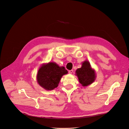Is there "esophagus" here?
<instances>
[{"label": "esophagus", "instance_id": "esophagus-1", "mask_svg": "<svg viewBox=\"0 0 129 129\" xmlns=\"http://www.w3.org/2000/svg\"><path fill=\"white\" fill-rule=\"evenodd\" d=\"M73 73V70H69V74H72Z\"/></svg>", "mask_w": 129, "mask_h": 129}]
</instances>
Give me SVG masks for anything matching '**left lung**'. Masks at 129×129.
I'll return each instance as SVG.
<instances>
[{
	"label": "left lung",
	"mask_w": 129,
	"mask_h": 129,
	"mask_svg": "<svg viewBox=\"0 0 129 129\" xmlns=\"http://www.w3.org/2000/svg\"><path fill=\"white\" fill-rule=\"evenodd\" d=\"M75 73L79 83L83 87L92 84L96 78L95 70L92 68L90 62L87 60L82 62L81 67L77 69Z\"/></svg>",
	"instance_id": "1"
}]
</instances>
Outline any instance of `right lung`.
I'll return each instance as SVG.
<instances>
[{"label":"right lung","instance_id":"1","mask_svg":"<svg viewBox=\"0 0 129 129\" xmlns=\"http://www.w3.org/2000/svg\"><path fill=\"white\" fill-rule=\"evenodd\" d=\"M68 73L64 67H60L55 62L43 63L38 71L37 82L46 90H53L58 86L62 76Z\"/></svg>","mask_w":129,"mask_h":129}]
</instances>
